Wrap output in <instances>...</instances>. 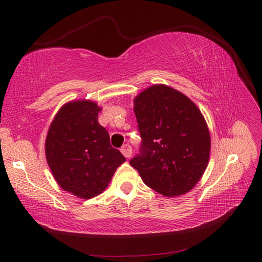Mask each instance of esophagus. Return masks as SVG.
I'll return each mask as SVG.
<instances>
[{
    "label": "esophagus",
    "instance_id": "obj_1",
    "mask_svg": "<svg viewBox=\"0 0 262 262\" xmlns=\"http://www.w3.org/2000/svg\"><path fill=\"white\" fill-rule=\"evenodd\" d=\"M121 153L126 157L129 158L132 154V147L129 145V144H124L122 147H121Z\"/></svg>",
    "mask_w": 262,
    "mask_h": 262
}]
</instances>
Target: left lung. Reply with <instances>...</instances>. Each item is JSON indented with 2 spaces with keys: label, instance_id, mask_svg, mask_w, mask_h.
<instances>
[{
  "label": "left lung",
  "instance_id": "1",
  "mask_svg": "<svg viewBox=\"0 0 262 262\" xmlns=\"http://www.w3.org/2000/svg\"><path fill=\"white\" fill-rule=\"evenodd\" d=\"M133 102L142 144L130 165L156 192L169 198L187 193L210 158V131L200 109L164 84L147 87Z\"/></svg>",
  "mask_w": 262,
  "mask_h": 262
}]
</instances>
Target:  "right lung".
<instances>
[{"mask_svg": "<svg viewBox=\"0 0 262 262\" xmlns=\"http://www.w3.org/2000/svg\"><path fill=\"white\" fill-rule=\"evenodd\" d=\"M101 112L89 99L69 101L53 118L46 138V158L58 185L82 199H92L108 187L125 162L110 145L109 133L98 122Z\"/></svg>", "mask_w": 262, "mask_h": 262, "instance_id": "right-lung-1", "label": "right lung"}]
</instances>
